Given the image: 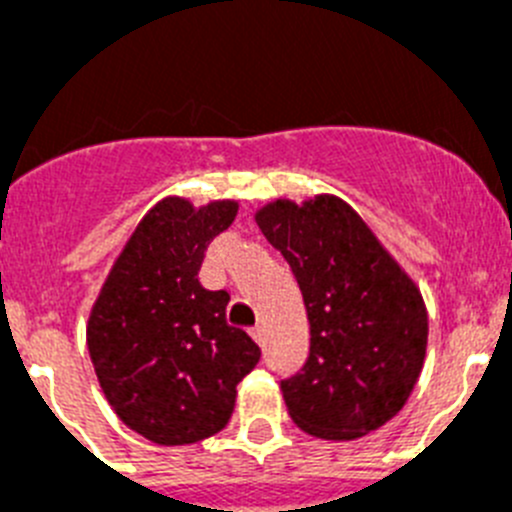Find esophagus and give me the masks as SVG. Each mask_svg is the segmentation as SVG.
I'll return each instance as SVG.
<instances>
[{"label":"esophagus","mask_w":512,"mask_h":512,"mask_svg":"<svg viewBox=\"0 0 512 512\" xmlns=\"http://www.w3.org/2000/svg\"><path fill=\"white\" fill-rule=\"evenodd\" d=\"M248 333H251V338H253V341H256V343L264 341V328H261V325H253V328L248 330Z\"/></svg>","instance_id":"obj_1"}]
</instances>
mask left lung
Listing matches in <instances>:
<instances>
[{"label":"left lung","mask_w":512,"mask_h":512,"mask_svg":"<svg viewBox=\"0 0 512 512\" xmlns=\"http://www.w3.org/2000/svg\"><path fill=\"white\" fill-rule=\"evenodd\" d=\"M256 223L287 259L310 320V356L282 379L289 415L325 441L377 431L400 413L423 369L428 312L418 287L333 194L271 202Z\"/></svg>","instance_id":"8db88e82"}]
</instances>
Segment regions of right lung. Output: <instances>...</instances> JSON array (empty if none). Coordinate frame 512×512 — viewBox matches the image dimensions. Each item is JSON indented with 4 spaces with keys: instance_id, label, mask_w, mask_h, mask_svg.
Returning <instances> with one entry per match:
<instances>
[{
    "instance_id": "obj_1",
    "label": "right lung",
    "mask_w": 512,
    "mask_h": 512,
    "mask_svg": "<svg viewBox=\"0 0 512 512\" xmlns=\"http://www.w3.org/2000/svg\"><path fill=\"white\" fill-rule=\"evenodd\" d=\"M238 202L194 210L169 197L148 212L112 266L89 315L87 346L104 397L122 423L158 446L215 436L235 408V387L261 348L225 320L230 295L200 284L215 235Z\"/></svg>"
}]
</instances>
